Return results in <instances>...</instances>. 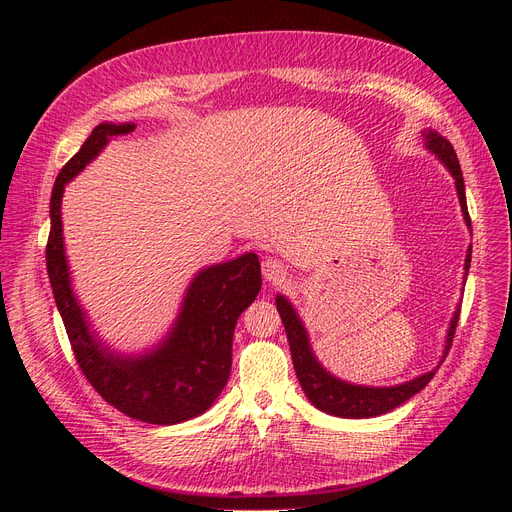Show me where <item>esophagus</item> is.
<instances>
[{"instance_id": "esophagus-1", "label": "esophagus", "mask_w": 512, "mask_h": 512, "mask_svg": "<svg viewBox=\"0 0 512 512\" xmlns=\"http://www.w3.org/2000/svg\"><path fill=\"white\" fill-rule=\"evenodd\" d=\"M262 275H265V280L271 284H280L288 277V267L284 265L282 260L277 258H267L262 260Z\"/></svg>"}]
</instances>
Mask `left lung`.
<instances>
[{
  "label": "left lung",
  "mask_w": 512,
  "mask_h": 512,
  "mask_svg": "<svg viewBox=\"0 0 512 512\" xmlns=\"http://www.w3.org/2000/svg\"><path fill=\"white\" fill-rule=\"evenodd\" d=\"M423 138H425V147L431 153H436V156L442 160V164L448 168V173L453 175L457 196H459V203H461L463 220H466V224L472 228L468 205H466V185H463L461 166H459V160H457V153H455L453 145L448 143L444 136H440L438 132H433V130H425ZM470 260H472V247L466 254V275H468V269H470ZM275 305H277V312H280V316H282L284 329H286V335H288L294 371H297V378L303 386L307 399L312 401V404L318 410L333 414V416H342V418L380 416V414H386V412H391L393 408L401 406L404 401H408L416 393H421L425 386L429 384V380L436 376L438 367L446 359L448 350H451L455 329H457V322H459V309H457L453 320H451V327H448L442 361L436 369H431V371H427V374L418 376L410 382L397 384V386H361V384H350V382H344V380L331 376L329 371L318 363L312 348H309V337H307L303 322L297 316V312H294V307L288 303L286 297L277 294Z\"/></svg>",
  "instance_id": "obj_1"
}]
</instances>
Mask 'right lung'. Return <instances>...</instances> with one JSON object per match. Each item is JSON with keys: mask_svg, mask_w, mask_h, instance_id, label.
I'll list each match as a JSON object with an SVG mask.
<instances>
[{"mask_svg": "<svg viewBox=\"0 0 512 512\" xmlns=\"http://www.w3.org/2000/svg\"><path fill=\"white\" fill-rule=\"evenodd\" d=\"M134 123H100L61 168L51 194V232L46 271L64 320L74 359L106 404L151 425L190 421L211 408L230 376L232 335L243 309L260 292V262L247 252L213 265L192 280L173 329L160 346L141 356H121L89 331L76 301L64 252L61 198L70 179L94 160L108 138L134 132Z\"/></svg>", "mask_w": 512, "mask_h": 512, "instance_id": "1", "label": "right lung"}]
</instances>
